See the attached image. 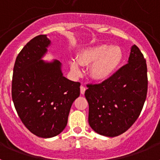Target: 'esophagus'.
<instances>
[{"mask_svg": "<svg viewBox=\"0 0 160 160\" xmlns=\"http://www.w3.org/2000/svg\"><path fill=\"white\" fill-rule=\"evenodd\" d=\"M85 91H86V87L84 86H81V87H80V92H81V94H84Z\"/></svg>", "mask_w": 160, "mask_h": 160, "instance_id": "obj_1", "label": "esophagus"}]
</instances>
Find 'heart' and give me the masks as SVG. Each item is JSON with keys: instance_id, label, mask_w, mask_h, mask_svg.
<instances>
[{"instance_id": "heart-1", "label": "heart", "mask_w": 160, "mask_h": 160, "mask_svg": "<svg viewBox=\"0 0 160 160\" xmlns=\"http://www.w3.org/2000/svg\"><path fill=\"white\" fill-rule=\"evenodd\" d=\"M123 59L122 49L118 46L98 45L82 49L77 61L70 62V70L76 76L81 75V66H90V77L97 82H105L116 72Z\"/></svg>"}]
</instances>
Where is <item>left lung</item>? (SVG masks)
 <instances>
[{"mask_svg":"<svg viewBox=\"0 0 160 160\" xmlns=\"http://www.w3.org/2000/svg\"><path fill=\"white\" fill-rule=\"evenodd\" d=\"M147 72L146 60L134 45L128 64L107 81L87 85L85 96L89 103L88 122L95 132L115 137L134 124L147 98Z\"/></svg>","mask_w":160,"mask_h":160,"instance_id":"8db88e82","label":"left lung"}]
</instances>
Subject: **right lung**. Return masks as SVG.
Wrapping results in <instances>:
<instances>
[{"instance_id":"obj_1","label":"right lung","mask_w":160,"mask_h":160,"mask_svg":"<svg viewBox=\"0 0 160 160\" xmlns=\"http://www.w3.org/2000/svg\"><path fill=\"white\" fill-rule=\"evenodd\" d=\"M51 42L38 35L21 50L14 64L12 98L25 128L41 138L59 135L67 125L73 101L80 95V82L63 76L58 60H42Z\"/></svg>"}]
</instances>
